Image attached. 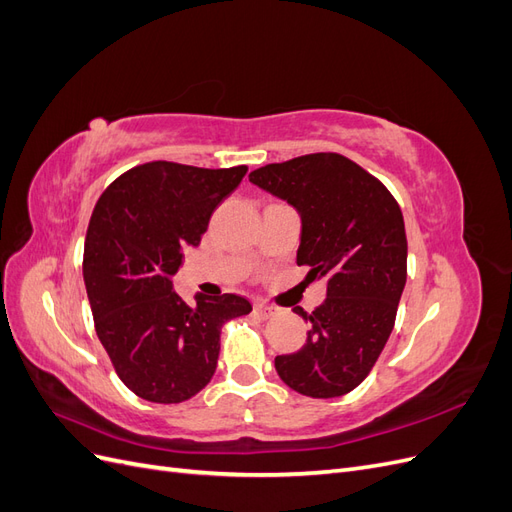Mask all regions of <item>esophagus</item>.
Segmentation results:
<instances>
[{
	"label": "esophagus",
	"instance_id": "obj_1",
	"mask_svg": "<svg viewBox=\"0 0 512 512\" xmlns=\"http://www.w3.org/2000/svg\"><path fill=\"white\" fill-rule=\"evenodd\" d=\"M254 312H256L260 318H271L273 314H277V307H273V305H269V303L258 301V303H254Z\"/></svg>",
	"mask_w": 512,
	"mask_h": 512
}]
</instances>
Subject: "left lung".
<instances>
[{
  "label": "left lung",
  "mask_w": 512,
  "mask_h": 512,
  "mask_svg": "<svg viewBox=\"0 0 512 512\" xmlns=\"http://www.w3.org/2000/svg\"><path fill=\"white\" fill-rule=\"evenodd\" d=\"M250 181L301 218L297 265L327 280V299L309 320L299 352L275 356L292 391L342 397L359 386L389 339L406 286L408 241L397 200L367 170L339 153H309L250 173Z\"/></svg>",
  "instance_id": "left-lung-1"
}]
</instances>
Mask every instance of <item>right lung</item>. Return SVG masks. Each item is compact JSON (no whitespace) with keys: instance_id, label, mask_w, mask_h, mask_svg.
Returning a JSON list of instances; mask_svg holds the SVG:
<instances>
[{"instance_id":"obj_1","label":"right lung","mask_w":512,"mask_h":512,"mask_svg":"<svg viewBox=\"0 0 512 512\" xmlns=\"http://www.w3.org/2000/svg\"><path fill=\"white\" fill-rule=\"evenodd\" d=\"M247 166L149 162L108 185L91 213L83 277L96 333L121 382L153 404H181L211 382L220 329L252 312L239 294L173 290L183 247H196L211 213Z\"/></svg>"}]
</instances>
